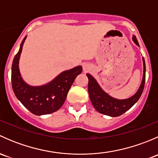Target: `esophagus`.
Returning a JSON list of instances; mask_svg holds the SVG:
<instances>
[{
	"instance_id": "esophagus-1",
	"label": "esophagus",
	"mask_w": 158,
	"mask_h": 158,
	"mask_svg": "<svg viewBox=\"0 0 158 158\" xmlns=\"http://www.w3.org/2000/svg\"><path fill=\"white\" fill-rule=\"evenodd\" d=\"M88 69H89V66H88V65L84 64V65H83V70H84V71L86 72V71H88Z\"/></svg>"
}]
</instances>
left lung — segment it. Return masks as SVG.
<instances>
[{
  "label": "left lung",
  "mask_w": 158,
  "mask_h": 158,
  "mask_svg": "<svg viewBox=\"0 0 158 158\" xmlns=\"http://www.w3.org/2000/svg\"><path fill=\"white\" fill-rule=\"evenodd\" d=\"M132 39L136 45L139 46L136 36H134ZM143 64H144V74H143L142 82L140 85V88L133 96L127 99L119 100L111 97L101 89V87L97 83L96 80L91 75L86 74L89 79L88 91L89 98L95 110L106 115L118 117L130 109L138 101L144 90L146 72L145 62L144 58H143Z\"/></svg>",
  "instance_id": "obj_1"
}]
</instances>
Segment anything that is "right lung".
<instances>
[{"instance_id":"add662e5","label":"right lung","mask_w":158,"mask_h":158,"mask_svg":"<svg viewBox=\"0 0 158 158\" xmlns=\"http://www.w3.org/2000/svg\"><path fill=\"white\" fill-rule=\"evenodd\" d=\"M25 39L14 56L11 70V83L16 97L31 113L36 115L50 114L62 107L75 79L82 72L81 66L64 71L52 82L42 86H30L23 82L18 63Z\"/></svg>"}]
</instances>
